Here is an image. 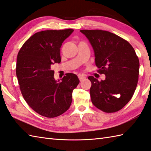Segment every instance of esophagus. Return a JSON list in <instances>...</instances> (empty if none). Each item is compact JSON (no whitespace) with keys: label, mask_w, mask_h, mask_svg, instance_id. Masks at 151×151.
<instances>
[{"label":"esophagus","mask_w":151,"mask_h":151,"mask_svg":"<svg viewBox=\"0 0 151 151\" xmlns=\"http://www.w3.org/2000/svg\"><path fill=\"white\" fill-rule=\"evenodd\" d=\"M78 78H79V79L80 81H83V80H84V79H86V77H85V76H83V75H78Z\"/></svg>","instance_id":"1"}]
</instances>
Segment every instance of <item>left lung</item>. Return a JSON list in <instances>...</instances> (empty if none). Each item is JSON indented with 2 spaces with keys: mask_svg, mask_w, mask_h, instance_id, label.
<instances>
[{
  "mask_svg": "<svg viewBox=\"0 0 151 151\" xmlns=\"http://www.w3.org/2000/svg\"><path fill=\"white\" fill-rule=\"evenodd\" d=\"M95 52L98 72L106 76L99 81L93 76L90 95L92 103L104 112H115L126 106L137 87L139 61L128 42L109 31L80 30Z\"/></svg>",
  "mask_w": 151,
  "mask_h": 151,
  "instance_id": "left-lung-1",
  "label": "left lung"
}]
</instances>
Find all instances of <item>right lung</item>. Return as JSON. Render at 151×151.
Here are the masks:
<instances>
[{
	"instance_id": "obj_1",
	"label": "right lung",
	"mask_w": 151,
	"mask_h": 151,
	"mask_svg": "<svg viewBox=\"0 0 151 151\" xmlns=\"http://www.w3.org/2000/svg\"><path fill=\"white\" fill-rule=\"evenodd\" d=\"M73 29L46 30L34 34L24 42L17 57L16 72L23 97L37 113L55 118L69 109L73 90L79 80L66 73L55 80L51 66L60 63L62 42Z\"/></svg>"
}]
</instances>
